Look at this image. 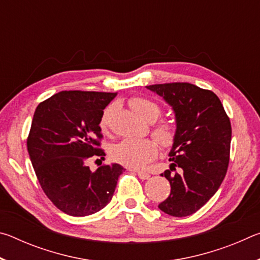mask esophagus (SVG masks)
I'll use <instances>...</instances> for the list:
<instances>
[{
    "label": "esophagus",
    "instance_id": "obj_1",
    "mask_svg": "<svg viewBox=\"0 0 260 260\" xmlns=\"http://www.w3.org/2000/svg\"><path fill=\"white\" fill-rule=\"evenodd\" d=\"M138 175H139V178L141 179V180H148L149 178H150V174L149 173H147V172H143V171H138Z\"/></svg>",
    "mask_w": 260,
    "mask_h": 260
}]
</instances>
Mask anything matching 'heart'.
<instances>
[{
  "mask_svg": "<svg viewBox=\"0 0 260 260\" xmlns=\"http://www.w3.org/2000/svg\"><path fill=\"white\" fill-rule=\"evenodd\" d=\"M131 107L134 112L142 119L149 122L155 121L160 116L161 110L159 105L144 98H134L131 100ZM114 110V105H109L102 113L100 126L102 131H107L110 118ZM153 135L164 147H171L177 136V129L172 124H160L153 129ZM158 155V146L153 140L149 139H125L119 143L112 146L110 150V156L113 160L120 164L132 167V169H141L148 162L155 159Z\"/></svg>",
  "mask_w": 260,
  "mask_h": 260,
  "instance_id": "b5f03b06",
  "label": "heart"
}]
</instances>
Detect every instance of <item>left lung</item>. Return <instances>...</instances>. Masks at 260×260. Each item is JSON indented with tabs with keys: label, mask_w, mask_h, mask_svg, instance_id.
<instances>
[{
	"label": "left lung",
	"mask_w": 260,
	"mask_h": 260,
	"mask_svg": "<svg viewBox=\"0 0 260 260\" xmlns=\"http://www.w3.org/2000/svg\"><path fill=\"white\" fill-rule=\"evenodd\" d=\"M171 105L175 114L177 136L169 153L170 170L161 173L171 192L158 205L173 217L195 213L212 197L225 179L232 140V126L213 91L188 82L147 86ZM179 167L180 172H170Z\"/></svg>",
	"instance_id": "8db88e82"
}]
</instances>
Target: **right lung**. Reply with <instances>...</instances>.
<instances>
[{
    "label": "right lung",
    "mask_w": 260,
    "mask_h": 260,
    "mask_svg": "<svg viewBox=\"0 0 260 260\" xmlns=\"http://www.w3.org/2000/svg\"><path fill=\"white\" fill-rule=\"evenodd\" d=\"M117 93L64 90L35 109L27 138L35 174L57 209L73 217H86L111 201L119 164L103 165L91 172V157L105 153L100 148V121L105 107Z\"/></svg>",
    "instance_id": "right-lung-1"
}]
</instances>
